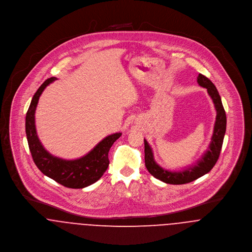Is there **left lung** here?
I'll return each instance as SVG.
<instances>
[{"mask_svg":"<svg viewBox=\"0 0 252 252\" xmlns=\"http://www.w3.org/2000/svg\"><path fill=\"white\" fill-rule=\"evenodd\" d=\"M197 82L201 87L207 89L208 94L215 104L217 118L214 127V133L209 149L197 161L195 165L186 168L185 170L182 171H169L159 166L154 158V154L151 146L149 145L147 140L144 139L145 165L148 171L155 178L170 185L188 184L209 173L217 163L222 148L224 135L226 131V114L221 102L220 95L214 83L203 74L198 75Z\"/></svg>","mask_w":252,"mask_h":252,"instance_id":"8db88e82","label":"left lung"}]
</instances>
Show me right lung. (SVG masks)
I'll return each instance as SVG.
<instances>
[{
    "label": "right lung",
    "instance_id": "add662e5",
    "mask_svg": "<svg viewBox=\"0 0 252 252\" xmlns=\"http://www.w3.org/2000/svg\"><path fill=\"white\" fill-rule=\"evenodd\" d=\"M55 80V77H51L44 81L32 98L26 115V135L29 149L36 167L45 176L68 189H84L102 177L109 165V150L122 133L118 132L108 135L90 153L77 159L66 160L48 153L37 137L34 113L40 94L48 85Z\"/></svg>",
    "mask_w": 252,
    "mask_h": 252
}]
</instances>
